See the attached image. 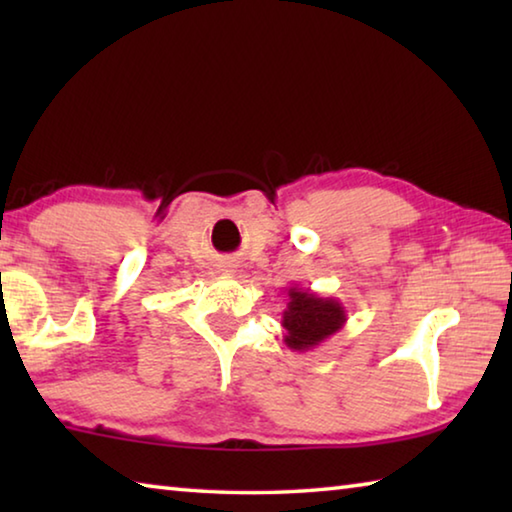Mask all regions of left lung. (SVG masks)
<instances>
[{
  "mask_svg": "<svg viewBox=\"0 0 512 512\" xmlns=\"http://www.w3.org/2000/svg\"><path fill=\"white\" fill-rule=\"evenodd\" d=\"M348 314L341 300L325 298L300 287L289 289V302L282 314L284 343L296 352L318 348L345 325Z\"/></svg>",
  "mask_w": 512,
  "mask_h": 512,
  "instance_id": "obj_1",
  "label": "left lung"
}]
</instances>
